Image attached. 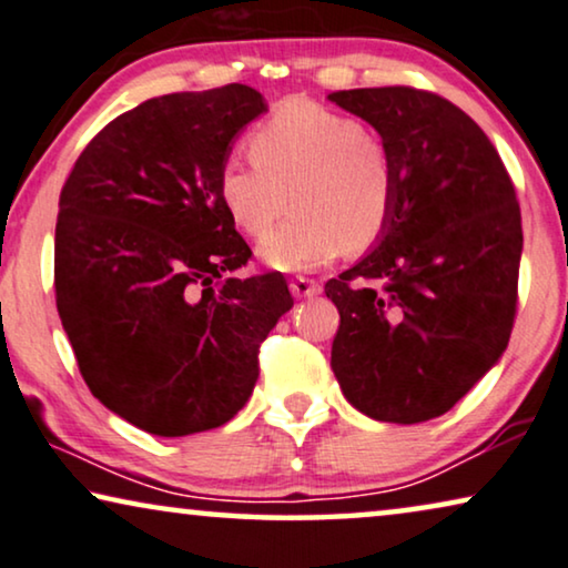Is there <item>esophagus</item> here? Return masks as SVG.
I'll return each instance as SVG.
<instances>
[{
  "mask_svg": "<svg viewBox=\"0 0 568 568\" xmlns=\"http://www.w3.org/2000/svg\"><path fill=\"white\" fill-rule=\"evenodd\" d=\"M291 293L295 298H311V295H318L322 293V285L316 281H311V277H293L291 281Z\"/></svg>",
  "mask_w": 568,
  "mask_h": 568,
  "instance_id": "obj_1",
  "label": "esophagus"
}]
</instances>
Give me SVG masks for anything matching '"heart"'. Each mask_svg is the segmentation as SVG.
<instances>
[{"label":"heart","mask_w":568,"mask_h":568,"mask_svg":"<svg viewBox=\"0 0 568 568\" xmlns=\"http://www.w3.org/2000/svg\"><path fill=\"white\" fill-rule=\"evenodd\" d=\"M252 162L229 156L219 201L231 223L264 239L292 197L294 219L260 246L277 270H314L365 252L386 234L396 207V166L363 121L311 100H285L250 135Z\"/></svg>","instance_id":"heart-1"}]
</instances>
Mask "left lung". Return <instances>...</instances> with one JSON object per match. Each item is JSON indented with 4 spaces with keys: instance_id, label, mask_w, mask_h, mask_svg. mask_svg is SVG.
<instances>
[{
    "instance_id": "1",
    "label": "left lung",
    "mask_w": 568,
    "mask_h": 568,
    "mask_svg": "<svg viewBox=\"0 0 568 568\" xmlns=\"http://www.w3.org/2000/svg\"><path fill=\"white\" fill-rule=\"evenodd\" d=\"M394 156L398 193L381 244L324 285L339 311L332 371L367 417L417 425L453 409L507 349L523 215L474 118L417 87L339 90Z\"/></svg>"
}]
</instances>
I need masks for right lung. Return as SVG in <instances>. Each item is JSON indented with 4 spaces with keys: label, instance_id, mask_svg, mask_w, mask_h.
I'll list each match as a JSON object with an SVG mask.
<instances>
[{
    "label": "right lung",
    "instance_id": "right-lung-1",
    "mask_svg": "<svg viewBox=\"0 0 568 568\" xmlns=\"http://www.w3.org/2000/svg\"><path fill=\"white\" fill-rule=\"evenodd\" d=\"M246 84L141 102L87 143L59 197L55 308L92 396L151 435L215 429L252 396L293 295L219 201L231 139L265 113Z\"/></svg>",
    "mask_w": 568,
    "mask_h": 568
}]
</instances>
